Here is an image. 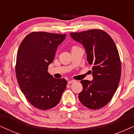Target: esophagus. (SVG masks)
Instances as JSON below:
<instances>
[{"label":"esophagus","instance_id":"1","mask_svg":"<svg viewBox=\"0 0 134 134\" xmlns=\"http://www.w3.org/2000/svg\"><path fill=\"white\" fill-rule=\"evenodd\" d=\"M76 82V80H69V81L68 82V83L70 84V83H74V82Z\"/></svg>","mask_w":134,"mask_h":134}]
</instances>
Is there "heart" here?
<instances>
[{"label": "heart", "mask_w": 134, "mask_h": 134, "mask_svg": "<svg viewBox=\"0 0 134 134\" xmlns=\"http://www.w3.org/2000/svg\"><path fill=\"white\" fill-rule=\"evenodd\" d=\"M76 47H76V46H74V47H72V49H75V48H76Z\"/></svg>", "instance_id": "b5f03b06"}]
</instances>
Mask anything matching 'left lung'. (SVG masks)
Instances as JSON below:
<instances>
[{
    "mask_svg": "<svg viewBox=\"0 0 134 134\" xmlns=\"http://www.w3.org/2000/svg\"><path fill=\"white\" fill-rule=\"evenodd\" d=\"M70 36L83 45L87 61L93 65V79L80 81L83 90L79 99L88 109H100L111 100L120 83L121 65L118 49L110 36L101 30L70 33Z\"/></svg>",
    "mask_w": 134,
    "mask_h": 134,
    "instance_id": "1",
    "label": "left lung"
}]
</instances>
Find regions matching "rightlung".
Listing matches in <instances>:
<instances>
[{
	"instance_id": "right-lung-1",
	"label": "right lung",
	"mask_w": 134,
	"mask_h": 134,
	"mask_svg": "<svg viewBox=\"0 0 134 134\" xmlns=\"http://www.w3.org/2000/svg\"><path fill=\"white\" fill-rule=\"evenodd\" d=\"M66 34L32 32L20 44L16 57V75L22 92L37 109L47 110L59 103L67 82L47 71L57 49Z\"/></svg>"
}]
</instances>
